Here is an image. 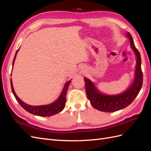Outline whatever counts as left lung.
I'll list each match as a JSON object with an SVG mask.
<instances>
[{"label": "left lung", "mask_w": 151, "mask_h": 151, "mask_svg": "<svg viewBox=\"0 0 151 151\" xmlns=\"http://www.w3.org/2000/svg\"><path fill=\"white\" fill-rule=\"evenodd\" d=\"M127 36L130 41L132 49L137 57L135 78L133 84L125 92L115 96H106L100 93L95 88L93 83L89 79L84 78L85 89L87 97L92 106L99 111L104 112H115L127 107L133 102L139 93L143 83V73L141 68L140 54L136 48L132 35L128 33Z\"/></svg>", "instance_id": "left-lung-1"}]
</instances>
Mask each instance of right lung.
<instances>
[{
  "label": "right lung",
  "instance_id": "right-lung-1",
  "mask_svg": "<svg viewBox=\"0 0 151 151\" xmlns=\"http://www.w3.org/2000/svg\"><path fill=\"white\" fill-rule=\"evenodd\" d=\"M17 50L16 54L14 58L13 62H12V66L14 65V63L15 58L16 57V54L18 52ZM71 81H68L67 83L65 84L64 88L63 89L62 92L60 96V97L58 98V99L56 101H55L54 103L48 104V105H43V106H30V105L24 103L23 101H22L17 96V95L16 94L14 90L13 89L12 87V81L11 80V89L12 93L14 96L15 98L17 101V102L19 103V104L22 106V108H23L25 110H26L28 112L33 114V115H37V116H53L54 115H56V114L60 113L62 111L63 108H64L65 106V103H66V95L67 93V90L68 88V86L70 84V83Z\"/></svg>",
  "mask_w": 151,
  "mask_h": 151
}]
</instances>
